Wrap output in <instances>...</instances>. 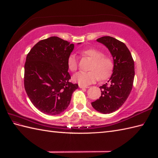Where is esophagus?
<instances>
[{"label":"esophagus","instance_id":"obj_1","mask_svg":"<svg viewBox=\"0 0 158 158\" xmlns=\"http://www.w3.org/2000/svg\"><path fill=\"white\" fill-rule=\"evenodd\" d=\"M79 87L80 89H88V88H89V86H83V85H79Z\"/></svg>","mask_w":158,"mask_h":158}]
</instances>
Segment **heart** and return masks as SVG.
<instances>
[{
	"instance_id": "obj_1",
	"label": "heart",
	"mask_w": 158,
	"mask_h": 158,
	"mask_svg": "<svg viewBox=\"0 0 158 158\" xmlns=\"http://www.w3.org/2000/svg\"><path fill=\"white\" fill-rule=\"evenodd\" d=\"M82 54L92 59L89 72H79L73 76V80L79 85L87 86L95 82L98 79L106 80L111 74L114 69V62L110 57L103 56L101 51L95 48H88ZM68 67L71 72L78 68V59L75 55H70L68 59Z\"/></svg>"
}]
</instances>
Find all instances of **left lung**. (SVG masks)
I'll return each mask as SVG.
<instances>
[{"mask_svg":"<svg viewBox=\"0 0 158 158\" xmlns=\"http://www.w3.org/2000/svg\"><path fill=\"white\" fill-rule=\"evenodd\" d=\"M97 41L104 44L111 52L114 69L108 84L99 87L101 96L91 105L100 113L111 114L124 103L131 92L135 78V64L131 52L122 42L111 36H103Z\"/></svg>","mask_w":158,"mask_h":158,"instance_id":"obj_1","label":"left lung"}]
</instances>
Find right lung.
I'll return each mask as SVG.
<instances>
[{
	"instance_id": "obj_1",
	"label": "right lung",
	"mask_w": 158,
	"mask_h": 158,
	"mask_svg": "<svg viewBox=\"0 0 158 158\" xmlns=\"http://www.w3.org/2000/svg\"><path fill=\"white\" fill-rule=\"evenodd\" d=\"M73 48L67 40L51 36L38 42L27 55L24 87L31 102L45 114L64 111L78 89V85L69 82L68 67Z\"/></svg>"
}]
</instances>
